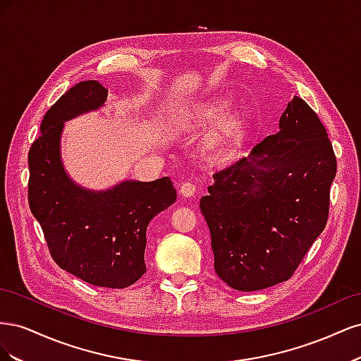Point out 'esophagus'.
Wrapping results in <instances>:
<instances>
[{
	"label": "esophagus",
	"mask_w": 361,
	"mask_h": 361,
	"mask_svg": "<svg viewBox=\"0 0 361 361\" xmlns=\"http://www.w3.org/2000/svg\"><path fill=\"white\" fill-rule=\"evenodd\" d=\"M195 191H197V188H195V185L191 183V182L182 183L180 188H179V194L182 195V197H194Z\"/></svg>",
	"instance_id": "esophagus-1"
}]
</instances>
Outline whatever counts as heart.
I'll list each match as a JSON object with an SVG mask.
<instances>
[{
  "label": "heart",
  "mask_w": 361,
  "mask_h": 361,
  "mask_svg": "<svg viewBox=\"0 0 361 361\" xmlns=\"http://www.w3.org/2000/svg\"><path fill=\"white\" fill-rule=\"evenodd\" d=\"M231 102L226 99H215L203 105L200 110L191 117L192 128H211L220 125L216 133L209 137L206 143L207 150H211L215 157H220L224 152L233 149L241 143L244 118L239 113L227 114Z\"/></svg>",
  "instance_id": "1"
}]
</instances>
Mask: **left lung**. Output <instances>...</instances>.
<instances>
[{
    "mask_svg": "<svg viewBox=\"0 0 361 361\" xmlns=\"http://www.w3.org/2000/svg\"><path fill=\"white\" fill-rule=\"evenodd\" d=\"M279 126L200 200L215 272L236 290L289 280L329 220L337 162L322 122L293 96Z\"/></svg>",
    "mask_w": 361,
    "mask_h": 361,
    "instance_id": "left-lung-1",
    "label": "left lung"
}]
</instances>
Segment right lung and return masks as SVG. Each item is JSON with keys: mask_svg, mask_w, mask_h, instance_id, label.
<instances>
[{"mask_svg": "<svg viewBox=\"0 0 361 361\" xmlns=\"http://www.w3.org/2000/svg\"><path fill=\"white\" fill-rule=\"evenodd\" d=\"M106 96L99 81H82L47 111L28 152V204L61 269L93 286L123 289L146 272L147 226L176 202V190L161 178L89 191L68 176L60 157L63 123L97 110Z\"/></svg>", "mask_w": 361, "mask_h": 361, "instance_id": "obj_1", "label": "right lung"}]
</instances>
